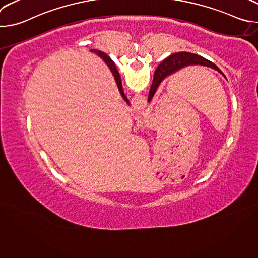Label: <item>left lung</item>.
Here are the masks:
<instances>
[{
	"label": "left lung",
	"mask_w": 258,
	"mask_h": 258,
	"mask_svg": "<svg viewBox=\"0 0 258 258\" xmlns=\"http://www.w3.org/2000/svg\"><path fill=\"white\" fill-rule=\"evenodd\" d=\"M204 65L207 67H212L214 69H216L217 71H219L220 73H223L222 71L219 70V68L212 62H210L209 60L193 54V53H189V52H179V53H175L170 55L168 58H166L165 60H163L158 67L155 70L154 73V78H153V83L149 92V97H148V101H151L152 97L154 96L159 84L162 82V80H164L167 76L171 75V73L179 70L180 68L188 66V65Z\"/></svg>",
	"instance_id": "1"
}]
</instances>
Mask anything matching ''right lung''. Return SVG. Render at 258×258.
Returning a JSON list of instances; mask_svg holds the SVG:
<instances>
[{
  "label": "right lung",
  "instance_id": "1",
  "mask_svg": "<svg viewBox=\"0 0 258 258\" xmlns=\"http://www.w3.org/2000/svg\"><path fill=\"white\" fill-rule=\"evenodd\" d=\"M91 52H94V53H96L97 55H99V56H100V57H101V58L106 62V64L109 66V68L111 69V71H112V73H113L114 79H115V81H116V84H117V86H118V89H119V92H120V94H121L122 98H123V99L128 103V100H127V98L125 97L124 92H123V90H122L121 80H120L119 73H118V71H117V69H116V66H115L114 62L111 60V58H110L108 55H106L105 53H103V52H101V51H99V50H92Z\"/></svg>",
  "mask_w": 258,
  "mask_h": 258
}]
</instances>
